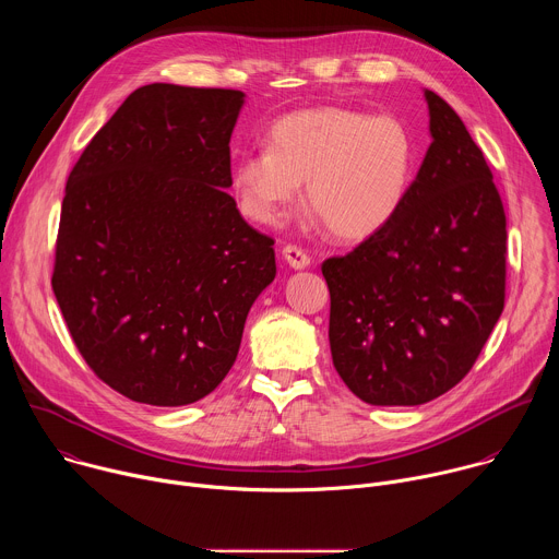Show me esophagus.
<instances>
[{"instance_id":"34e87169","label":"esophagus","mask_w":559,"mask_h":559,"mask_svg":"<svg viewBox=\"0 0 559 559\" xmlns=\"http://www.w3.org/2000/svg\"><path fill=\"white\" fill-rule=\"evenodd\" d=\"M283 257L289 263V267H294V270H305L309 265V261H311L309 254L305 250H300L298 246H285L283 248Z\"/></svg>"}]
</instances>
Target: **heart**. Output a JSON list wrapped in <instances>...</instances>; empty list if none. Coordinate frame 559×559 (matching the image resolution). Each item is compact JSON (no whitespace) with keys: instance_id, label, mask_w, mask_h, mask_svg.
I'll return each mask as SVG.
<instances>
[{"instance_id":"b5f03b06","label":"heart","mask_w":559,"mask_h":559,"mask_svg":"<svg viewBox=\"0 0 559 559\" xmlns=\"http://www.w3.org/2000/svg\"><path fill=\"white\" fill-rule=\"evenodd\" d=\"M416 166L403 119L325 106L285 115L267 147L236 158L231 188L257 223L278 225L300 197L338 238H367L401 212Z\"/></svg>"}]
</instances>
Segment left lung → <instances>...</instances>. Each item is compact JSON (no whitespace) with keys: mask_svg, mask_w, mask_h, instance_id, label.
<instances>
[{"mask_svg":"<svg viewBox=\"0 0 559 559\" xmlns=\"http://www.w3.org/2000/svg\"><path fill=\"white\" fill-rule=\"evenodd\" d=\"M425 97L433 141L401 212L323 263L334 367L382 407L453 389L504 309L507 216L491 168L455 110Z\"/></svg>","mask_w":559,"mask_h":559,"instance_id":"obj_1","label":"left lung"}]
</instances>
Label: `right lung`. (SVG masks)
<instances>
[{
    "mask_svg": "<svg viewBox=\"0 0 559 559\" xmlns=\"http://www.w3.org/2000/svg\"><path fill=\"white\" fill-rule=\"evenodd\" d=\"M241 91L136 88L74 164L52 292L99 380L154 407L212 393L274 281V238L246 223L229 136Z\"/></svg>",
    "mask_w": 559,
    "mask_h": 559,
    "instance_id": "add662e5",
    "label": "right lung"
}]
</instances>
